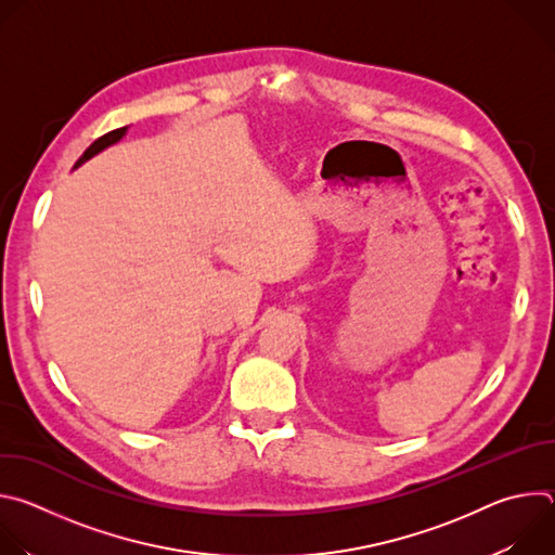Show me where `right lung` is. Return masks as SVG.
<instances>
[{"label":"right lung","instance_id":"add662e5","mask_svg":"<svg viewBox=\"0 0 555 555\" xmlns=\"http://www.w3.org/2000/svg\"><path fill=\"white\" fill-rule=\"evenodd\" d=\"M127 133V127H120V129H114V131H109V133H105V135H101L99 140H94L88 149H86V153L81 155V157H78V160H76V165H74V169L76 167H81L86 160H90V157H94L96 153H101L103 149H107L109 144H114V142H118L122 135Z\"/></svg>","mask_w":555,"mask_h":555}]
</instances>
